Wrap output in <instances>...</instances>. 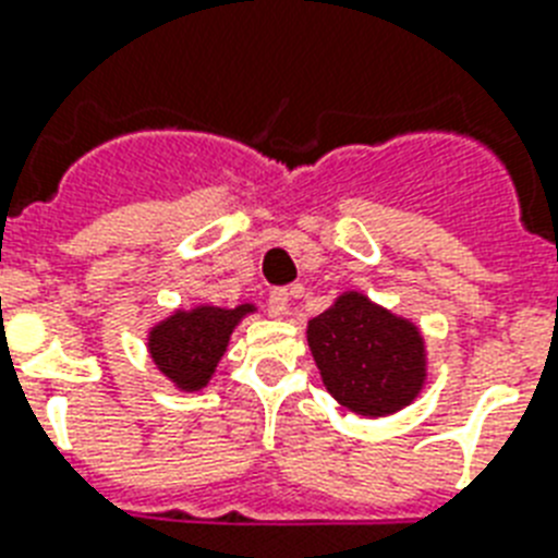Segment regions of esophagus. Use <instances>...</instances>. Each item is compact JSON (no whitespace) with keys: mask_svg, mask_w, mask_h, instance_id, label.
Instances as JSON below:
<instances>
[{"mask_svg":"<svg viewBox=\"0 0 558 558\" xmlns=\"http://www.w3.org/2000/svg\"><path fill=\"white\" fill-rule=\"evenodd\" d=\"M269 312L275 318H283L289 312V292L287 289H271L269 292Z\"/></svg>","mask_w":558,"mask_h":558,"instance_id":"34e87169","label":"esophagus"}]
</instances>
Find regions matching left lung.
<instances>
[{
  "label": "left lung",
  "instance_id": "1",
  "mask_svg": "<svg viewBox=\"0 0 558 558\" xmlns=\"http://www.w3.org/2000/svg\"><path fill=\"white\" fill-rule=\"evenodd\" d=\"M326 389L357 415H387L424 387V341L410 320L350 292L306 329Z\"/></svg>",
  "mask_w": 558,
  "mask_h": 558
}]
</instances>
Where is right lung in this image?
I'll return each mask as SVG.
<instances>
[{
	"label": "right lung",
	"mask_w": 558,
	"mask_h": 558,
	"mask_svg": "<svg viewBox=\"0 0 558 558\" xmlns=\"http://www.w3.org/2000/svg\"><path fill=\"white\" fill-rule=\"evenodd\" d=\"M252 310H255L252 303H243L238 310L197 306L192 312H174L148 335V352L154 364L180 389L192 392L206 387L217 361L223 357L229 335Z\"/></svg>",
	"instance_id": "1"
}]
</instances>
